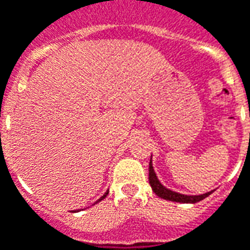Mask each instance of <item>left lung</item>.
Wrapping results in <instances>:
<instances>
[{
  "mask_svg": "<svg viewBox=\"0 0 250 250\" xmlns=\"http://www.w3.org/2000/svg\"><path fill=\"white\" fill-rule=\"evenodd\" d=\"M149 183H150V186H152V190H153L157 196L161 197V198H164V200H168V201H175V203L194 204L204 200L205 197H208L209 194H212V191H208V193L198 194V196H188V194H181V193H176V191H172V190L167 189L166 186L161 185V182L159 181V178L156 176L152 160L149 163Z\"/></svg>",
  "mask_w": 250,
  "mask_h": 250,
  "instance_id": "obj_1",
  "label": "left lung"
}]
</instances>
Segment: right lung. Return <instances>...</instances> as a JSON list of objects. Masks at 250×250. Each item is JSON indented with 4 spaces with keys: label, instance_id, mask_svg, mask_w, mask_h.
<instances>
[{
    "label": "right lung",
    "instance_id": "obj_1",
    "mask_svg": "<svg viewBox=\"0 0 250 250\" xmlns=\"http://www.w3.org/2000/svg\"><path fill=\"white\" fill-rule=\"evenodd\" d=\"M108 193H109V190H106V191H105V193H104V196L101 197V198H100V200H97L96 203H100V201H101V200H103V198H105V197L108 196Z\"/></svg>",
    "mask_w": 250,
    "mask_h": 250
}]
</instances>
